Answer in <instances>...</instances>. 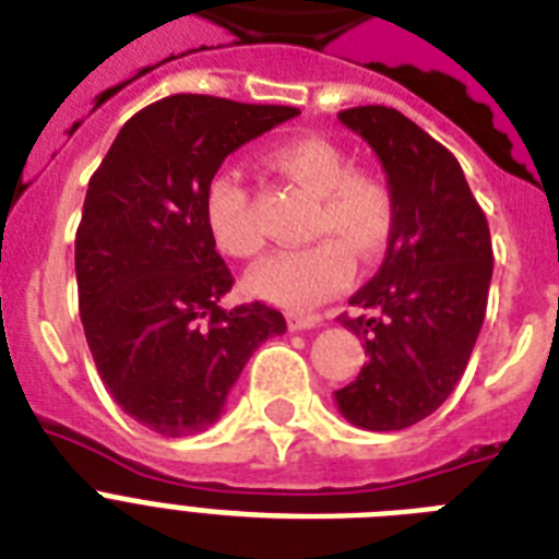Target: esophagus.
Instances as JSON below:
<instances>
[{"instance_id": "34e87169", "label": "esophagus", "mask_w": 559, "mask_h": 559, "mask_svg": "<svg viewBox=\"0 0 559 559\" xmlns=\"http://www.w3.org/2000/svg\"><path fill=\"white\" fill-rule=\"evenodd\" d=\"M287 324H289V331H310V328H316L319 324V319L316 316H287Z\"/></svg>"}]
</instances>
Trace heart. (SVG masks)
I'll return each instance as SVG.
<instances>
[{"label":"heart","mask_w":559,"mask_h":559,"mask_svg":"<svg viewBox=\"0 0 559 559\" xmlns=\"http://www.w3.org/2000/svg\"><path fill=\"white\" fill-rule=\"evenodd\" d=\"M270 165L281 177L316 197L310 237L319 243L281 252L249 275L254 296L293 313H310L333 298L354 275V258H380L394 231V193L385 179L350 170L348 156L322 135H298L275 144ZM205 223L214 243L231 258H254L263 249L252 217V193L240 170L219 168L205 186Z\"/></svg>","instance_id":"heart-1"}]
</instances>
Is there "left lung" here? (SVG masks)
<instances>
[{"instance_id": "obj_1", "label": "left lung", "mask_w": 559, "mask_h": 559, "mask_svg": "<svg viewBox=\"0 0 559 559\" xmlns=\"http://www.w3.org/2000/svg\"><path fill=\"white\" fill-rule=\"evenodd\" d=\"M371 144L394 193V231L380 272L350 296L342 324L366 340L368 362L336 391L354 426L394 432L450 397L487 310L493 246L459 159L391 107L342 109Z\"/></svg>"}]
</instances>
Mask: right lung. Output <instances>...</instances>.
Masks as SVG:
<instances>
[{
  "label": "right lung",
  "instance_id": "obj_1",
  "mask_svg": "<svg viewBox=\"0 0 559 559\" xmlns=\"http://www.w3.org/2000/svg\"><path fill=\"white\" fill-rule=\"evenodd\" d=\"M296 116L170 95L139 109L92 174L74 237L83 333L112 400L165 438L209 429L254 348L287 331L263 301L219 307L235 278L202 202L228 153Z\"/></svg>",
  "mask_w": 559,
  "mask_h": 559
}]
</instances>
